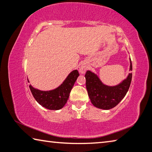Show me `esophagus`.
<instances>
[{"mask_svg": "<svg viewBox=\"0 0 152 152\" xmlns=\"http://www.w3.org/2000/svg\"><path fill=\"white\" fill-rule=\"evenodd\" d=\"M87 66H86V64H82L81 66H80V68H79V71H80L81 73H85L86 70H87Z\"/></svg>", "mask_w": 152, "mask_h": 152, "instance_id": "obj_1", "label": "esophagus"}]
</instances>
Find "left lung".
I'll return each mask as SVG.
<instances>
[{
    "label": "left lung",
    "instance_id": "obj_1",
    "mask_svg": "<svg viewBox=\"0 0 152 152\" xmlns=\"http://www.w3.org/2000/svg\"><path fill=\"white\" fill-rule=\"evenodd\" d=\"M132 70L130 60V71ZM86 89L92 104L102 109H111L115 107L129 89L132 80V73H129L127 78L115 86H108L101 82L96 75L90 71L85 75Z\"/></svg>",
    "mask_w": 152,
    "mask_h": 152
}]
</instances>
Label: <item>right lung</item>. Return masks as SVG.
I'll return each instance as SVG.
<instances>
[{"label": "right lung", "mask_w": 152, "mask_h": 152, "mask_svg": "<svg viewBox=\"0 0 152 152\" xmlns=\"http://www.w3.org/2000/svg\"><path fill=\"white\" fill-rule=\"evenodd\" d=\"M79 75L77 70H74L59 87L52 90L41 91L35 89L31 85L29 88L34 98L41 106L51 110H59L66 103L70 92Z\"/></svg>", "instance_id": "right-lung-1"}]
</instances>
